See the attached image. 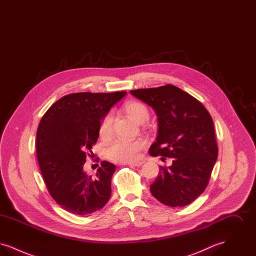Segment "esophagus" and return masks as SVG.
I'll use <instances>...</instances> for the list:
<instances>
[{"label":"esophagus","mask_w":256,"mask_h":256,"mask_svg":"<svg viewBox=\"0 0 256 256\" xmlns=\"http://www.w3.org/2000/svg\"><path fill=\"white\" fill-rule=\"evenodd\" d=\"M144 162H145L144 160H138V161H134V162H130V163H128V165L132 166V167H140L141 165H143Z\"/></svg>","instance_id":"esophagus-1"}]
</instances>
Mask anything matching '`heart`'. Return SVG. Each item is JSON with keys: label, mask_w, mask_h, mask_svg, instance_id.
<instances>
[{"label": "heart", "mask_w": 256, "mask_h": 256, "mask_svg": "<svg viewBox=\"0 0 256 256\" xmlns=\"http://www.w3.org/2000/svg\"><path fill=\"white\" fill-rule=\"evenodd\" d=\"M126 114L138 124L146 122L150 112L146 106L140 102H128L124 106ZM112 116L106 114L100 124L98 134L102 138H108L111 134ZM145 146V141L142 139H117L110 143L106 148V158L118 163H126L135 161L139 156V152Z\"/></svg>", "instance_id": "1"}]
</instances>
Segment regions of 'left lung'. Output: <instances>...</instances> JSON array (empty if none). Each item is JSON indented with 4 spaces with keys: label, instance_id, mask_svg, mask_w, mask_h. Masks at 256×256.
Returning a JSON list of instances; mask_svg holds the SVG:
<instances>
[{
    "label": "left lung",
    "instance_id": "8db88e82",
    "mask_svg": "<svg viewBox=\"0 0 256 256\" xmlns=\"http://www.w3.org/2000/svg\"><path fill=\"white\" fill-rule=\"evenodd\" d=\"M130 94L152 106L158 116V132L150 154L172 158L169 167H159L150 193L168 206L190 204L206 190L218 158L209 112L196 98L172 84L132 90Z\"/></svg>",
    "mask_w": 256,
    "mask_h": 256
}]
</instances>
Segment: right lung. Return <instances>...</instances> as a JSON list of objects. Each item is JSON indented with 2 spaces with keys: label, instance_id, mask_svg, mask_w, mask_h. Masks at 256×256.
<instances>
[{
  "label": "right lung",
  "instance_id": "right-lung-1",
  "mask_svg": "<svg viewBox=\"0 0 256 256\" xmlns=\"http://www.w3.org/2000/svg\"><path fill=\"white\" fill-rule=\"evenodd\" d=\"M126 94H69L56 102L39 122L36 156L41 174L52 198L70 213L91 214L110 200L116 166L102 161L93 178L84 165L97 142L100 121Z\"/></svg>",
  "mask_w": 256,
  "mask_h": 256
}]
</instances>
